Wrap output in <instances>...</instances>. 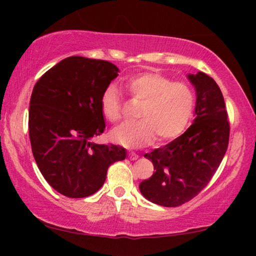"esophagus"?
<instances>
[{
    "label": "esophagus",
    "instance_id": "obj_1",
    "mask_svg": "<svg viewBox=\"0 0 256 256\" xmlns=\"http://www.w3.org/2000/svg\"><path fill=\"white\" fill-rule=\"evenodd\" d=\"M128 158H130V160H137L138 155L136 154V152H128Z\"/></svg>",
    "mask_w": 256,
    "mask_h": 256
}]
</instances>
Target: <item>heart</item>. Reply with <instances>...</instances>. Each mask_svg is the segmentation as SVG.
Wrapping results in <instances>:
<instances>
[{
	"label": "heart",
	"instance_id": "obj_1",
	"mask_svg": "<svg viewBox=\"0 0 256 256\" xmlns=\"http://www.w3.org/2000/svg\"><path fill=\"white\" fill-rule=\"evenodd\" d=\"M125 88L134 101L142 102L137 110L138 122L120 125L112 131V138L130 148L149 146L156 138L158 143L173 140L184 131L192 118L195 94L185 82L156 72H143L126 80ZM100 108L108 122L122 118V94L114 84L102 91Z\"/></svg>",
	"mask_w": 256,
	"mask_h": 256
}]
</instances>
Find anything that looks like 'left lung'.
<instances>
[{"instance_id": "1", "label": "left lung", "mask_w": 256, "mask_h": 256, "mask_svg": "<svg viewBox=\"0 0 256 256\" xmlns=\"http://www.w3.org/2000/svg\"><path fill=\"white\" fill-rule=\"evenodd\" d=\"M196 89V118L183 134L162 148L144 154L155 172L140 184L146 200L164 207H178L207 186L224 158L230 122L218 84L204 73L189 74Z\"/></svg>"}]
</instances>
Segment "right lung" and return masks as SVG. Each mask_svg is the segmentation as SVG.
Returning a JSON list of instances; mask_svg holds the SVG:
<instances>
[{
	"mask_svg": "<svg viewBox=\"0 0 256 256\" xmlns=\"http://www.w3.org/2000/svg\"><path fill=\"white\" fill-rule=\"evenodd\" d=\"M118 71L110 61L70 56L34 84L28 110L32 154L61 195H92L104 185L108 167L126 158L124 146L90 142L106 128L100 98Z\"/></svg>",
	"mask_w": 256,
	"mask_h": 256,
	"instance_id": "obj_1",
	"label": "right lung"
}]
</instances>
